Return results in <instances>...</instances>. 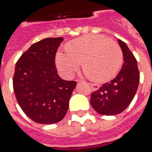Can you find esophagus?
Instances as JSON below:
<instances>
[{"mask_svg": "<svg viewBox=\"0 0 152 152\" xmlns=\"http://www.w3.org/2000/svg\"><path fill=\"white\" fill-rule=\"evenodd\" d=\"M89 85L91 86V90L92 91H97L99 90V86L98 85V84H95V83H90Z\"/></svg>", "mask_w": 152, "mask_h": 152, "instance_id": "1", "label": "esophagus"}]
</instances>
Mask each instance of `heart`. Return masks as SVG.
<instances>
[{"label": "heart", "mask_w": 152, "mask_h": 152, "mask_svg": "<svg viewBox=\"0 0 152 152\" xmlns=\"http://www.w3.org/2000/svg\"><path fill=\"white\" fill-rule=\"evenodd\" d=\"M122 51L118 43L101 35H86L68 44L57 53V64L61 74L71 78L83 61L88 76L106 81L116 76L122 63Z\"/></svg>", "instance_id": "b5f03b06"}]
</instances>
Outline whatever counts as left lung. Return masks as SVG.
Returning <instances> with one entry per match:
<instances>
[{
	"mask_svg": "<svg viewBox=\"0 0 152 152\" xmlns=\"http://www.w3.org/2000/svg\"><path fill=\"white\" fill-rule=\"evenodd\" d=\"M124 57L122 68L115 78L104 83L91 95V104L102 115H116L129 106L137 92L140 72L134 55L127 45L118 39Z\"/></svg>",
	"mask_w": 152,
	"mask_h": 152,
	"instance_id": "1",
	"label": "left lung"
}]
</instances>
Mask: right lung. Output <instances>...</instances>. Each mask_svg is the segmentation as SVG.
<instances>
[{
  "label": "right lung",
  "mask_w": 152,
  "mask_h": 152,
  "mask_svg": "<svg viewBox=\"0 0 152 152\" xmlns=\"http://www.w3.org/2000/svg\"><path fill=\"white\" fill-rule=\"evenodd\" d=\"M63 38L35 42L16 62L13 90L20 108L33 121L43 125L59 122L66 114L76 81L57 75L55 57Z\"/></svg>",
  "instance_id": "1"
}]
</instances>
